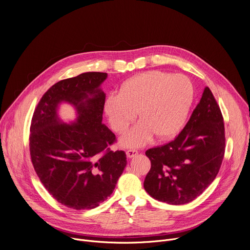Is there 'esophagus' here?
Returning <instances> with one entry per match:
<instances>
[{"instance_id":"obj_1","label":"esophagus","mask_w":250,"mask_h":250,"mask_svg":"<svg viewBox=\"0 0 250 250\" xmlns=\"http://www.w3.org/2000/svg\"><path fill=\"white\" fill-rule=\"evenodd\" d=\"M138 154V151L136 150V149H128L127 151H126V156L128 157V158H132V157H134L135 155H137Z\"/></svg>"}]
</instances>
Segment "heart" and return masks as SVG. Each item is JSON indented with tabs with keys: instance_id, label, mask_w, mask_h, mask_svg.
<instances>
[{
	"instance_id": "heart-1",
	"label": "heart",
	"mask_w": 250,
	"mask_h": 250,
	"mask_svg": "<svg viewBox=\"0 0 250 250\" xmlns=\"http://www.w3.org/2000/svg\"><path fill=\"white\" fill-rule=\"evenodd\" d=\"M194 101L191 80L182 74L152 70L123 83L120 93L104 100V112L113 129L125 132L137 116L141 119L121 138L125 147L142 146L153 138L173 137L185 125Z\"/></svg>"
}]
</instances>
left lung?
<instances>
[{"label":"left lung","instance_id":"left-lung-1","mask_svg":"<svg viewBox=\"0 0 250 250\" xmlns=\"http://www.w3.org/2000/svg\"><path fill=\"white\" fill-rule=\"evenodd\" d=\"M225 147L224 119L206 87L183 130L168 144L146 150L151 168L144 183L146 191L170 205L192 202L215 180Z\"/></svg>","mask_w":250,"mask_h":250}]
</instances>
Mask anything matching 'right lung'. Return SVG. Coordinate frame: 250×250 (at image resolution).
Masks as SVG:
<instances>
[{
  "label": "right lung",
  "instance_id": "1",
  "mask_svg": "<svg viewBox=\"0 0 250 250\" xmlns=\"http://www.w3.org/2000/svg\"><path fill=\"white\" fill-rule=\"evenodd\" d=\"M108 77L86 72L61 80L42 96L30 125L33 168L45 189L60 204L74 209L98 207L114 192L126 165L125 151L109 150L116 135L103 121ZM62 102L77 111L74 122L59 117Z\"/></svg>",
  "mask_w": 250,
  "mask_h": 250
}]
</instances>
